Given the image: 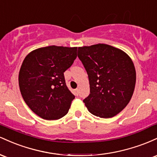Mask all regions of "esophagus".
Masks as SVG:
<instances>
[{"instance_id":"esophagus-1","label":"esophagus","mask_w":157,"mask_h":157,"mask_svg":"<svg viewBox=\"0 0 157 157\" xmlns=\"http://www.w3.org/2000/svg\"><path fill=\"white\" fill-rule=\"evenodd\" d=\"M75 94H76V95H78L79 94V89H75Z\"/></svg>"}]
</instances>
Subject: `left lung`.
<instances>
[{
    "mask_svg": "<svg viewBox=\"0 0 157 157\" xmlns=\"http://www.w3.org/2000/svg\"><path fill=\"white\" fill-rule=\"evenodd\" d=\"M90 85L83 102L89 111L100 118H111L130 102L136 83V70L131 57L113 46L98 44L78 47Z\"/></svg>",
    "mask_w": 157,
    "mask_h": 157,
    "instance_id": "8db88e82",
    "label": "left lung"
}]
</instances>
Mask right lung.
I'll return each instance as SVG.
<instances>
[{
	"label": "right lung",
	"instance_id": "right-lung-1",
	"mask_svg": "<svg viewBox=\"0 0 157 157\" xmlns=\"http://www.w3.org/2000/svg\"><path fill=\"white\" fill-rule=\"evenodd\" d=\"M77 47L50 46L33 50L19 71L20 91L29 109L46 120L68 113L75 96L68 90L64 72L77 57Z\"/></svg>",
	"mask_w": 157,
	"mask_h": 157
}]
</instances>
